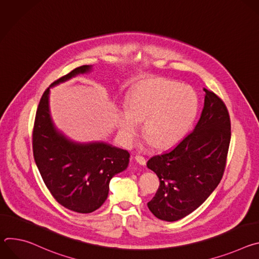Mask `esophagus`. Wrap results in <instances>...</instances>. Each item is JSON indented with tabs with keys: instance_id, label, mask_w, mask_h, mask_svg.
I'll use <instances>...</instances> for the list:
<instances>
[{
	"instance_id": "esophagus-1",
	"label": "esophagus",
	"mask_w": 259,
	"mask_h": 259,
	"mask_svg": "<svg viewBox=\"0 0 259 259\" xmlns=\"http://www.w3.org/2000/svg\"><path fill=\"white\" fill-rule=\"evenodd\" d=\"M135 160H136V162H137L139 165H141V166H144V165L146 164L145 159H144L143 157H141V156H136V157H135Z\"/></svg>"
}]
</instances>
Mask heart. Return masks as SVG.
I'll return each instance as SVG.
<instances>
[{"label": "heart", "mask_w": 259, "mask_h": 259, "mask_svg": "<svg viewBox=\"0 0 259 259\" xmlns=\"http://www.w3.org/2000/svg\"><path fill=\"white\" fill-rule=\"evenodd\" d=\"M199 112V97L186 85L167 79L137 84L127 98V108L118 114L122 139L130 144L144 121V133L159 149L175 145L187 135Z\"/></svg>", "instance_id": "heart-1"}]
</instances>
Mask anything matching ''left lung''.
I'll use <instances>...</instances> for the list:
<instances>
[{
  "label": "left lung",
  "instance_id": "obj_1",
  "mask_svg": "<svg viewBox=\"0 0 259 259\" xmlns=\"http://www.w3.org/2000/svg\"><path fill=\"white\" fill-rule=\"evenodd\" d=\"M204 91V107L194 131L172 150L147 161L160 180L147 207L161 220L176 221L195 211L223 178L231 141L230 115L215 93Z\"/></svg>",
  "mask_w": 259,
  "mask_h": 259
}]
</instances>
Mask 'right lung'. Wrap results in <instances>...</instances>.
<instances>
[{"mask_svg":"<svg viewBox=\"0 0 259 259\" xmlns=\"http://www.w3.org/2000/svg\"><path fill=\"white\" fill-rule=\"evenodd\" d=\"M91 68L92 65L79 66L46 89L32 131L34 162L47 189L60 205L78 213H91L105 202L110 179L128 167L130 158L127 151L103 141H73L53 123L50 88Z\"/></svg>","mask_w":259,"mask_h":259,"instance_id":"right-lung-1","label":"right lung"}]
</instances>
